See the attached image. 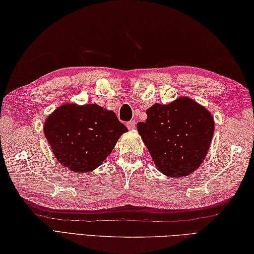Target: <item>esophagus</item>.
<instances>
[{
  "mask_svg": "<svg viewBox=\"0 0 254 254\" xmlns=\"http://www.w3.org/2000/svg\"><path fill=\"white\" fill-rule=\"evenodd\" d=\"M126 126H127V128L128 129H134V127H135V122L134 121H130V122H128L127 124H126Z\"/></svg>",
  "mask_w": 254,
  "mask_h": 254,
  "instance_id": "1",
  "label": "esophagus"
}]
</instances>
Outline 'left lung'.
<instances>
[{
	"label": "left lung",
	"instance_id": "obj_1",
	"mask_svg": "<svg viewBox=\"0 0 254 254\" xmlns=\"http://www.w3.org/2000/svg\"><path fill=\"white\" fill-rule=\"evenodd\" d=\"M146 115L137 128L156 168L172 178L189 176L198 168L213 137L211 113L193 99L180 97L166 106L153 104Z\"/></svg>",
	"mask_w": 254,
	"mask_h": 254
}]
</instances>
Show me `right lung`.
<instances>
[{
	"label": "right lung",
	"instance_id": "1",
	"mask_svg": "<svg viewBox=\"0 0 254 254\" xmlns=\"http://www.w3.org/2000/svg\"><path fill=\"white\" fill-rule=\"evenodd\" d=\"M127 131L113 111L96 103L63 104L44 124V134L55 157L67 169L80 174L100 166Z\"/></svg>",
	"mask_w": 254,
	"mask_h": 254
}]
</instances>
